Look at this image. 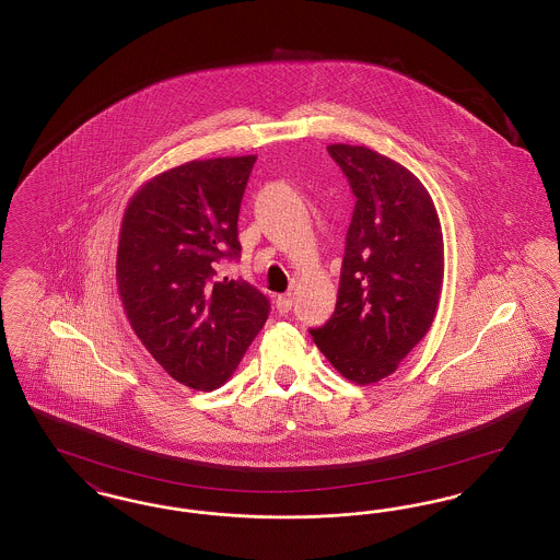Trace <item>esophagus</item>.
Here are the masks:
<instances>
[{
  "mask_svg": "<svg viewBox=\"0 0 560 560\" xmlns=\"http://www.w3.org/2000/svg\"><path fill=\"white\" fill-rule=\"evenodd\" d=\"M292 295L290 293H283V295H277V300H275V306H277V311H279V315H288L290 311H292Z\"/></svg>",
  "mask_w": 560,
  "mask_h": 560,
  "instance_id": "esophagus-1",
  "label": "esophagus"
}]
</instances>
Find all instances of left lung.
<instances>
[{
	"instance_id": "8db88e82",
	"label": "left lung",
	"mask_w": 560,
	"mask_h": 560,
	"mask_svg": "<svg viewBox=\"0 0 560 560\" xmlns=\"http://www.w3.org/2000/svg\"><path fill=\"white\" fill-rule=\"evenodd\" d=\"M357 197L338 302L311 329L327 361L354 384L397 372L436 315L445 252L427 187L405 165L368 147L329 144Z\"/></svg>"
}]
</instances>
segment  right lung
<instances>
[{
	"instance_id": "add662e5",
	"label": "right lung",
	"mask_w": 560,
	"mask_h": 560,
	"mask_svg": "<svg viewBox=\"0 0 560 560\" xmlns=\"http://www.w3.org/2000/svg\"><path fill=\"white\" fill-rule=\"evenodd\" d=\"M256 155L195 160L133 192L119 229L117 290L133 334L165 372L210 393L237 370L267 323V295L218 279L240 258L241 199Z\"/></svg>"
}]
</instances>
